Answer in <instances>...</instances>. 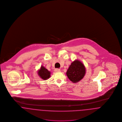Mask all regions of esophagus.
Masks as SVG:
<instances>
[{"label": "esophagus", "mask_w": 122, "mask_h": 122, "mask_svg": "<svg viewBox=\"0 0 122 122\" xmlns=\"http://www.w3.org/2000/svg\"><path fill=\"white\" fill-rule=\"evenodd\" d=\"M54 71H55V72H59L60 71V69H59V68H55V69H54Z\"/></svg>", "instance_id": "1"}]
</instances>
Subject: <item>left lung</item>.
Returning <instances> with one entry per match:
<instances>
[{"instance_id": "1", "label": "left lung", "mask_w": 122, "mask_h": 122, "mask_svg": "<svg viewBox=\"0 0 122 122\" xmlns=\"http://www.w3.org/2000/svg\"><path fill=\"white\" fill-rule=\"evenodd\" d=\"M84 65L78 60L72 62L66 72V74L70 81L73 83H78L85 75L86 70Z\"/></svg>"}]
</instances>
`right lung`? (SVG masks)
I'll return each instance as SVG.
<instances>
[{"instance_id": "obj_1", "label": "right lung", "mask_w": 122, "mask_h": 122, "mask_svg": "<svg viewBox=\"0 0 122 122\" xmlns=\"http://www.w3.org/2000/svg\"><path fill=\"white\" fill-rule=\"evenodd\" d=\"M38 73L40 77L44 80H46L50 77V72L43 66H41L40 69L38 71Z\"/></svg>"}]
</instances>
